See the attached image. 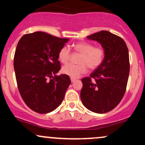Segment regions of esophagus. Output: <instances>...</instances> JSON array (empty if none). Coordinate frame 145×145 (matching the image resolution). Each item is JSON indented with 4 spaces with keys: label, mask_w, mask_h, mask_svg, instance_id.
<instances>
[{
    "label": "esophagus",
    "mask_w": 145,
    "mask_h": 145,
    "mask_svg": "<svg viewBox=\"0 0 145 145\" xmlns=\"http://www.w3.org/2000/svg\"><path fill=\"white\" fill-rule=\"evenodd\" d=\"M76 78H72V77L71 78V82H75V81H76Z\"/></svg>",
    "instance_id": "obj_1"
}]
</instances>
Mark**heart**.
Returning <instances> with one entry per match:
<instances>
[{
  "label": "heart",
  "mask_w": 145,
  "mask_h": 145,
  "mask_svg": "<svg viewBox=\"0 0 145 145\" xmlns=\"http://www.w3.org/2000/svg\"><path fill=\"white\" fill-rule=\"evenodd\" d=\"M75 52L80 54L78 60L79 64H68L62 68V72L72 78H78L89 69L93 70L101 65L104 59L105 52L101 47H94L87 42H78L72 45ZM59 59L63 64H67L71 59V53L67 46H63L59 52Z\"/></svg>",
  "instance_id": "obj_1"
}]
</instances>
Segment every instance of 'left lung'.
Segmentation results:
<instances>
[{"mask_svg": "<svg viewBox=\"0 0 145 145\" xmlns=\"http://www.w3.org/2000/svg\"><path fill=\"white\" fill-rule=\"evenodd\" d=\"M87 38L100 43L105 56L89 77L82 79L80 98L88 110L103 114L114 109L123 97L129 74V52L123 39L108 31H99Z\"/></svg>", "mask_w": 145, "mask_h": 145, "instance_id": "1", "label": "left lung"}]
</instances>
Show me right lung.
<instances>
[{"mask_svg":"<svg viewBox=\"0 0 145 145\" xmlns=\"http://www.w3.org/2000/svg\"><path fill=\"white\" fill-rule=\"evenodd\" d=\"M68 40L38 31L24 35L18 42L14 59L18 88L35 112H50L64 99L71 80L56 74L61 69L59 52Z\"/></svg>","mask_w":145,"mask_h":145,"instance_id":"obj_1","label":"right lung"}]
</instances>
